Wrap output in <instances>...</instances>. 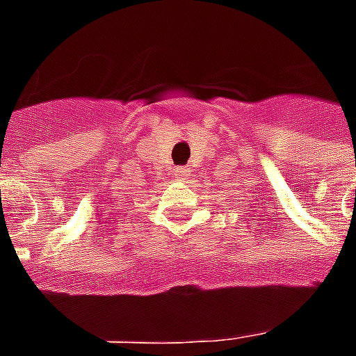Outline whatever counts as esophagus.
Segmentation results:
<instances>
[{"label":"esophagus","instance_id":"34e87169","mask_svg":"<svg viewBox=\"0 0 356 356\" xmlns=\"http://www.w3.org/2000/svg\"><path fill=\"white\" fill-rule=\"evenodd\" d=\"M186 173H188V168H185V165H181V168H177V170H175V175H177V177H186Z\"/></svg>","mask_w":356,"mask_h":356}]
</instances>
